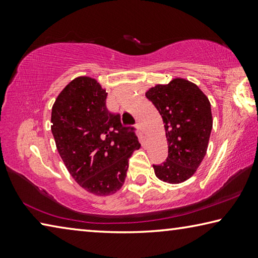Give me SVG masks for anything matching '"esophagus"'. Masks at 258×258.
I'll list each match as a JSON object with an SVG mask.
<instances>
[{
	"mask_svg": "<svg viewBox=\"0 0 258 258\" xmlns=\"http://www.w3.org/2000/svg\"><path fill=\"white\" fill-rule=\"evenodd\" d=\"M135 126H137V128L139 130V132L140 133H145V127H143V126H142V124L141 123H140V121H138V123H137V125H135Z\"/></svg>",
	"mask_w": 258,
	"mask_h": 258,
	"instance_id": "34e87169",
	"label": "esophagus"
}]
</instances>
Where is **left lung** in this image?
<instances>
[{
	"label": "left lung",
	"mask_w": 258,
	"mask_h": 258,
	"mask_svg": "<svg viewBox=\"0 0 258 258\" xmlns=\"http://www.w3.org/2000/svg\"><path fill=\"white\" fill-rule=\"evenodd\" d=\"M146 97L163 118L168 145L167 159L154 165L156 176L172 184L184 182L207 152L213 127L211 102L197 85L183 78L151 87Z\"/></svg>",
	"instance_id": "obj_1"
}]
</instances>
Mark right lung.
<instances>
[{
	"label": "right lung",
	"mask_w": 258,
	"mask_h": 258,
	"mask_svg": "<svg viewBox=\"0 0 258 258\" xmlns=\"http://www.w3.org/2000/svg\"><path fill=\"white\" fill-rule=\"evenodd\" d=\"M106 90L94 78L76 77L52 107L51 131L68 172L83 189L109 196L123 186L128 158L139 143L134 127L106 107Z\"/></svg>",
	"instance_id": "1"
}]
</instances>
